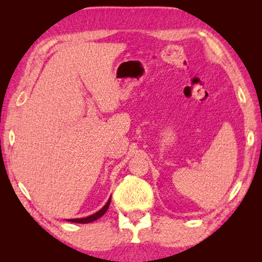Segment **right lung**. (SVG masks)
Segmentation results:
<instances>
[{"label":"right lung","instance_id":"add662e5","mask_svg":"<svg viewBox=\"0 0 262 262\" xmlns=\"http://www.w3.org/2000/svg\"><path fill=\"white\" fill-rule=\"evenodd\" d=\"M110 203H111V198H110V200H108L107 202H106V205H105L103 208H101V209H100L99 211L95 212L94 215H90V216H88V217H84V219H73V220H67V221L74 222V223H82V224H84V223H90V222H94V221H96V220L100 219V217L103 216L106 211H107L108 207H110Z\"/></svg>","mask_w":262,"mask_h":262}]
</instances>
